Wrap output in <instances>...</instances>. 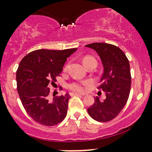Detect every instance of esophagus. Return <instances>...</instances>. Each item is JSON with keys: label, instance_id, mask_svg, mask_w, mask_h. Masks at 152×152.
Returning <instances> with one entry per match:
<instances>
[{"label": "esophagus", "instance_id": "34e87169", "mask_svg": "<svg viewBox=\"0 0 152 152\" xmlns=\"http://www.w3.org/2000/svg\"><path fill=\"white\" fill-rule=\"evenodd\" d=\"M70 96H82V95L77 94V93H70Z\"/></svg>", "mask_w": 152, "mask_h": 152}]
</instances>
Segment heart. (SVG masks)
<instances>
[{
    "instance_id": "b5f03b06",
    "label": "heart",
    "mask_w": 152,
    "mask_h": 152,
    "mask_svg": "<svg viewBox=\"0 0 152 152\" xmlns=\"http://www.w3.org/2000/svg\"><path fill=\"white\" fill-rule=\"evenodd\" d=\"M92 60H95V58H93L91 56H85L83 58V63L85 65H86V64L88 62H89L90 61H92ZM90 84V82H74L70 83L68 85V88L70 91H73V92H78V93H82L85 91V86L88 85Z\"/></svg>"
}]
</instances>
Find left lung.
I'll use <instances>...</instances> for the list:
<instances>
[{
    "instance_id": "1",
    "label": "left lung",
    "mask_w": 152,
    "mask_h": 152,
    "mask_svg": "<svg viewBox=\"0 0 152 152\" xmlns=\"http://www.w3.org/2000/svg\"><path fill=\"white\" fill-rule=\"evenodd\" d=\"M85 47L94 49L101 58L104 72L98 89L104 91L106 96L102 102L95 97L88 112L96 121H110L120 113L129 99L132 84L129 61L120 48L110 44L93 43Z\"/></svg>"
}]
</instances>
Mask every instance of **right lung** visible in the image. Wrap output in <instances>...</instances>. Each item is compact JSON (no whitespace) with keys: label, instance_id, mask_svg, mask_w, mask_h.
<instances>
[{"label":"right lung","instance_id":"1","mask_svg":"<svg viewBox=\"0 0 152 152\" xmlns=\"http://www.w3.org/2000/svg\"><path fill=\"white\" fill-rule=\"evenodd\" d=\"M76 50H37L28 53L19 64L16 72L19 97L26 113L39 124L56 126L67 115L70 96L66 94L49 101V87L56 82L67 58Z\"/></svg>","mask_w":152,"mask_h":152}]
</instances>
